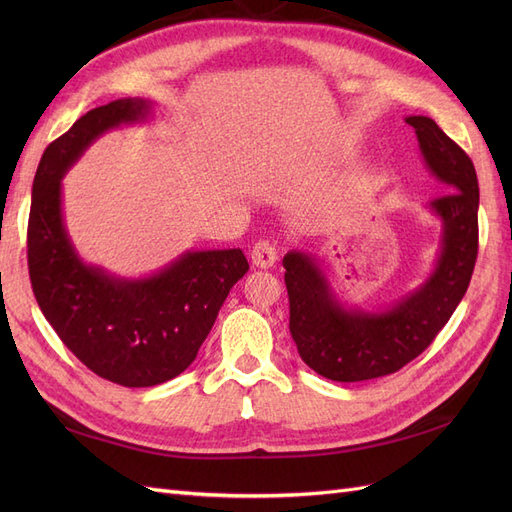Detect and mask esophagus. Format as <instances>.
I'll return each mask as SVG.
<instances>
[{
  "label": "esophagus",
  "instance_id": "obj_1",
  "mask_svg": "<svg viewBox=\"0 0 512 512\" xmlns=\"http://www.w3.org/2000/svg\"><path fill=\"white\" fill-rule=\"evenodd\" d=\"M252 262L260 269H269L277 262L275 243L271 241H258L252 250Z\"/></svg>",
  "mask_w": 512,
  "mask_h": 512
}]
</instances>
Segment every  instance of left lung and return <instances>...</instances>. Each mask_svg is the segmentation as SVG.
<instances>
[{
    "label": "left lung",
    "mask_w": 512,
    "mask_h": 512,
    "mask_svg": "<svg viewBox=\"0 0 512 512\" xmlns=\"http://www.w3.org/2000/svg\"><path fill=\"white\" fill-rule=\"evenodd\" d=\"M421 158L448 194L427 205L442 224L436 262L425 280L374 312L344 303L324 260L307 250L284 256L290 335L307 367L335 382L389 376L416 359L453 316L478 254V179L472 160L438 123L406 117Z\"/></svg>",
    "instance_id": "1"
}]
</instances>
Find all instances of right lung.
<instances>
[{
  "instance_id": "obj_1",
  "label": "right lung",
  "mask_w": 512,
  "mask_h": 512,
  "mask_svg": "<svg viewBox=\"0 0 512 512\" xmlns=\"http://www.w3.org/2000/svg\"><path fill=\"white\" fill-rule=\"evenodd\" d=\"M153 113L156 102L121 98L76 119L42 153L27 226L29 277L44 318L83 365L130 389L188 369L230 288L250 269L239 247L188 250L143 277L115 275L76 252L61 179L102 134L147 123Z\"/></svg>"
}]
</instances>
